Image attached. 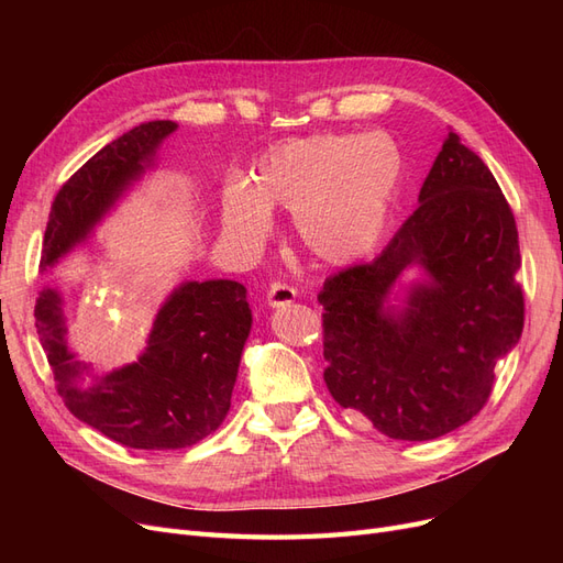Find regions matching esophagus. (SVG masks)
<instances>
[{
    "mask_svg": "<svg viewBox=\"0 0 563 563\" xmlns=\"http://www.w3.org/2000/svg\"><path fill=\"white\" fill-rule=\"evenodd\" d=\"M296 296L298 294H296L294 286H288L284 282H272L269 288H267V294H265V300H267L269 308H282V305L294 302Z\"/></svg>",
    "mask_w": 563,
    "mask_h": 563,
    "instance_id": "34e87169",
    "label": "esophagus"
}]
</instances>
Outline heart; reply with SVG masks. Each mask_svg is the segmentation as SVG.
<instances>
[{"label": "heart", "instance_id": "1", "mask_svg": "<svg viewBox=\"0 0 563 563\" xmlns=\"http://www.w3.org/2000/svg\"><path fill=\"white\" fill-rule=\"evenodd\" d=\"M404 178V155L389 133H314L272 145L249 183L223 197L225 230L258 242L269 207L294 211L300 244L327 263L360 258L385 230Z\"/></svg>", "mask_w": 563, "mask_h": 563}]
</instances>
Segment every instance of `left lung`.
Wrapping results in <instances>:
<instances>
[{
    "mask_svg": "<svg viewBox=\"0 0 563 563\" xmlns=\"http://www.w3.org/2000/svg\"><path fill=\"white\" fill-rule=\"evenodd\" d=\"M418 262L431 279L386 305ZM515 213L484 159L449 133L420 203L376 261L340 269L323 305V383L391 439L453 432L486 406L496 364L523 331Z\"/></svg>",
    "mask_w": 563,
    "mask_h": 563,
    "instance_id": "1",
    "label": "left lung"
}]
</instances>
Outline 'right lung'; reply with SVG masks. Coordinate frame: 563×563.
<instances>
[{"instance_id":"1","label":"right lung","mask_w":563,"mask_h":563,"mask_svg":"<svg viewBox=\"0 0 563 563\" xmlns=\"http://www.w3.org/2000/svg\"><path fill=\"white\" fill-rule=\"evenodd\" d=\"M172 131L176 122L168 119L135 126L63 183L51 203L42 269L87 236ZM35 317L67 411L117 444L143 451L187 449L225 420L251 331L242 284L228 279L183 284L159 310L141 360L106 378L91 376L67 347L56 291H42Z\"/></svg>"}]
</instances>
